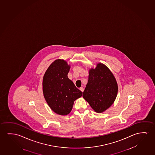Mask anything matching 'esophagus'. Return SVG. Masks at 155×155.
<instances>
[{
  "instance_id": "esophagus-1",
  "label": "esophagus",
  "mask_w": 155,
  "mask_h": 155,
  "mask_svg": "<svg viewBox=\"0 0 155 155\" xmlns=\"http://www.w3.org/2000/svg\"><path fill=\"white\" fill-rule=\"evenodd\" d=\"M80 90H81V91L83 92V91H84V88L83 87H80Z\"/></svg>"
}]
</instances>
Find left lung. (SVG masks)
<instances>
[{"label": "left lung", "mask_w": 155, "mask_h": 155, "mask_svg": "<svg viewBox=\"0 0 155 155\" xmlns=\"http://www.w3.org/2000/svg\"><path fill=\"white\" fill-rule=\"evenodd\" d=\"M117 92V81L107 66L99 63L94 68L90 69L83 97L94 111L101 113L108 109L115 101Z\"/></svg>", "instance_id": "8db88e82"}]
</instances>
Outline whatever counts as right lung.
Here are the masks:
<instances>
[{"mask_svg": "<svg viewBox=\"0 0 155 155\" xmlns=\"http://www.w3.org/2000/svg\"><path fill=\"white\" fill-rule=\"evenodd\" d=\"M71 66L64 59L55 60L44 74L42 91L50 109L60 115H67L72 110L74 101L82 96L68 78Z\"/></svg>", "mask_w": 155, "mask_h": 155, "instance_id": "obj_1", "label": "right lung"}]
</instances>
